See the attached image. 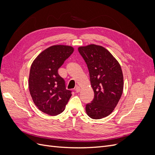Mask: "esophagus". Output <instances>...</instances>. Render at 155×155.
<instances>
[{
	"label": "esophagus",
	"mask_w": 155,
	"mask_h": 155,
	"mask_svg": "<svg viewBox=\"0 0 155 155\" xmlns=\"http://www.w3.org/2000/svg\"><path fill=\"white\" fill-rule=\"evenodd\" d=\"M80 91H81V88L79 87H76V88H75V91H76L77 93L80 92Z\"/></svg>",
	"instance_id": "34e87169"
}]
</instances>
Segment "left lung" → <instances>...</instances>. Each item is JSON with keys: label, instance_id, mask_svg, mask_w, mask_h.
Returning <instances> with one entry per match:
<instances>
[{"label": "left lung", "instance_id": "obj_1", "mask_svg": "<svg viewBox=\"0 0 155 155\" xmlns=\"http://www.w3.org/2000/svg\"><path fill=\"white\" fill-rule=\"evenodd\" d=\"M90 75L94 97L86 105L87 115L101 119L114 110L124 90V76L120 63L109 51L100 45H89L78 48Z\"/></svg>", "mask_w": 155, "mask_h": 155}]
</instances>
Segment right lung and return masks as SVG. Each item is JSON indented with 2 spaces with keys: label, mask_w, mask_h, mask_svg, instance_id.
<instances>
[{
  "label": "right lung",
  "mask_w": 155,
  "mask_h": 155,
  "mask_svg": "<svg viewBox=\"0 0 155 155\" xmlns=\"http://www.w3.org/2000/svg\"><path fill=\"white\" fill-rule=\"evenodd\" d=\"M74 51L71 46L54 45L40 53L30 68L28 86L34 104L44 113L58 115L72 96L58 69Z\"/></svg>",
  "instance_id": "1"
}]
</instances>
